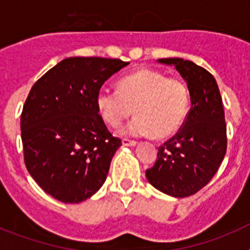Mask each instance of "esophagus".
<instances>
[{
	"label": "esophagus",
	"instance_id": "34e87169",
	"mask_svg": "<svg viewBox=\"0 0 250 250\" xmlns=\"http://www.w3.org/2000/svg\"><path fill=\"white\" fill-rule=\"evenodd\" d=\"M121 143H123L124 146H135V145L138 144L135 140H130V139H123Z\"/></svg>",
	"mask_w": 250,
	"mask_h": 250
}]
</instances>
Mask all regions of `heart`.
Here are the masks:
<instances>
[{
	"label": "heart",
	"mask_w": 250,
	"mask_h": 250,
	"mask_svg": "<svg viewBox=\"0 0 250 250\" xmlns=\"http://www.w3.org/2000/svg\"><path fill=\"white\" fill-rule=\"evenodd\" d=\"M96 105L103 120L119 126L134 111L138 115L123 130L126 135H146L164 139L179 130L189 109V91L182 80L141 68L123 77L119 90L104 87L98 92Z\"/></svg>",
	"instance_id": "obj_1"
}]
</instances>
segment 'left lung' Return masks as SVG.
Returning <instances> with one entry per match:
<instances>
[{"label":"left lung","instance_id":"obj_1","mask_svg":"<svg viewBox=\"0 0 250 250\" xmlns=\"http://www.w3.org/2000/svg\"><path fill=\"white\" fill-rule=\"evenodd\" d=\"M158 62L176 68L187 83L191 106L182 129L159 147L155 164L145 175L161 193L185 198L210 182L225 156L222 96L213 75L191 61L174 57Z\"/></svg>","mask_w":250,"mask_h":250}]
</instances>
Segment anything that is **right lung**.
Returning <instances> with one entry per match:
<instances>
[{
	"label": "right lung",
	"mask_w": 250,
	"mask_h": 250,
	"mask_svg": "<svg viewBox=\"0 0 250 250\" xmlns=\"http://www.w3.org/2000/svg\"><path fill=\"white\" fill-rule=\"evenodd\" d=\"M127 65L118 59L68 57L32 86L21 114L25 164L55 199L81 203L105 183L121 140L99 115L96 96Z\"/></svg>",
	"instance_id": "1"
}]
</instances>
